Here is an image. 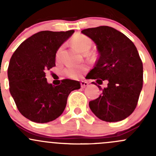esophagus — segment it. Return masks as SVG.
I'll list each match as a JSON object with an SVG mask.
<instances>
[{"label": "esophagus", "mask_w": 156, "mask_h": 156, "mask_svg": "<svg viewBox=\"0 0 156 156\" xmlns=\"http://www.w3.org/2000/svg\"><path fill=\"white\" fill-rule=\"evenodd\" d=\"M88 84H89V83H88L87 81H81V86L82 88L86 87L87 86H88Z\"/></svg>", "instance_id": "34e87169"}]
</instances>
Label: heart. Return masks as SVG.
<instances>
[{"label":"heart","instance_id":"heart-1","mask_svg":"<svg viewBox=\"0 0 156 156\" xmlns=\"http://www.w3.org/2000/svg\"><path fill=\"white\" fill-rule=\"evenodd\" d=\"M72 46L75 49L78 50V51L81 52V53H86L89 50L90 48L91 45H92V41L90 37L84 35L82 34H76L72 40ZM62 48L60 47L57 50L56 53V60H59L61 56V52H62ZM85 66H69L65 69V74L67 77L71 78H78L84 71H86Z\"/></svg>","mask_w":156,"mask_h":156}]
</instances>
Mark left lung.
I'll return each mask as SVG.
<instances>
[{
  "label": "left lung",
  "mask_w": 156,
  "mask_h": 156,
  "mask_svg": "<svg viewBox=\"0 0 156 156\" xmlns=\"http://www.w3.org/2000/svg\"><path fill=\"white\" fill-rule=\"evenodd\" d=\"M81 33L93 40L100 55L89 78L108 81L104 89L98 85L103 92L90 101V108L105 122L124 120L134 111L143 87V62L136 48L123 33L109 26L90 28Z\"/></svg>",
  "instance_id": "obj_1"
}]
</instances>
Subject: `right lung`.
Instances as JSON below:
<instances>
[{"instance_id": "right-lung-1", "label": "right lung", "mask_w": 156, "mask_h": 156, "mask_svg": "<svg viewBox=\"0 0 156 156\" xmlns=\"http://www.w3.org/2000/svg\"><path fill=\"white\" fill-rule=\"evenodd\" d=\"M41 31L16 50L10 60V92L20 112L37 123L57 119L66 106L71 91L81 87L79 81L63 79L59 85L48 84L45 72L56 66V53L74 33Z\"/></svg>"}]
</instances>
